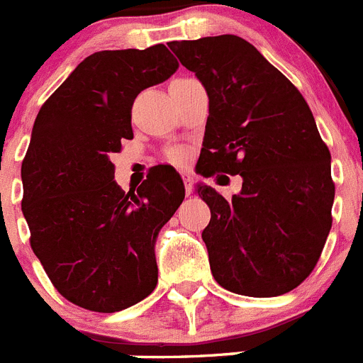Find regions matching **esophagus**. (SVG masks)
Masks as SVG:
<instances>
[{"label":"esophagus","mask_w":363,"mask_h":363,"mask_svg":"<svg viewBox=\"0 0 363 363\" xmlns=\"http://www.w3.org/2000/svg\"><path fill=\"white\" fill-rule=\"evenodd\" d=\"M182 178H184L185 192H187L189 196H191V192H192V187H194V179H192V176H191V174H189V172H184V174H182Z\"/></svg>","instance_id":"obj_1"}]
</instances>
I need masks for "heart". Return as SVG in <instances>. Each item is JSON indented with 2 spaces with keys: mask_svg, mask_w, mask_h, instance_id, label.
<instances>
[{
  "mask_svg": "<svg viewBox=\"0 0 363 363\" xmlns=\"http://www.w3.org/2000/svg\"><path fill=\"white\" fill-rule=\"evenodd\" d=\"M169 158H171L172 162H182V160H184V152H179V150H174V152L169 154Z\"/></svg>",
  "mask_w": 363,
  "mask_h": 363,
  "instance_id": "heart-1",
  "label": "heart"
}]
</instances>
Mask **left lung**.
Returning a JSON list of instances; mask_svg holds the SVG:
<instances>
[{"label": "left lung", "instance_id": "obj_1", "mask_svg": "<svg viewBox=\"0 0 363 363\" xmlns=\"http://www.w3.org/2000/svg\"><path fill=\"white\" fill-rule=\"evenodd\" d=\"M169 47L209 96L200 172L243 178L233 200L198 187L211 209L201 238L214 280L243 296L296 289L318 264L335 201L331 152L309 105L243 38L223 34Z\"/></svg>", "mask_w": 363, "mask_h": 363}]
</instances>
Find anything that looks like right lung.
<instances>
[{"label": "right lung", "instance_id": "add662e5", "mask_svg": "<svg viewBox=\"0 0 363 363\" xmlns=\"http://www.w3.org/2000/svg\"><path fill=\"white\" fill-rule=\"evenodd\" d=\"M176 69L162 43L94 52L38 112L21 163V211L32 251L74 306L116 313L158 284L154 242L184 201V182L158 165L136 192H125L111 156L133 140L136 96Z\"/></svg>", "mask_w": 363, "mask_h": 363}]
</instances>
